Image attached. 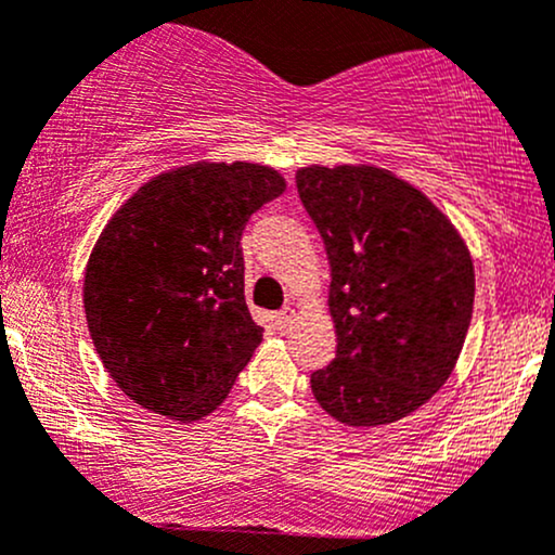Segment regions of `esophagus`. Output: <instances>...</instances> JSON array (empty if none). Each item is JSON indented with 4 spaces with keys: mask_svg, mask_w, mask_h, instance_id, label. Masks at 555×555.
<instances>
[{
    "mask_svg": "<svg viewBox=\"0 0 555 555\" xmlns=\"http://www.w3.org/2000/svg\"><path fill=\"white\" fill-rule=\"evenodd\" d=\"M276 321H279V326H282V328H289L292 321H295V308L287 306L284 310H279Z\"/></svg>",
    "mask_w": 555,
    "mask_h": 555,
    "instance_id": "34e87169",
    "label": "esophagus"
}]
</instances>
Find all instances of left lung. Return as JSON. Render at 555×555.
<instances>
[{"mask_svg": "<svg viewBox=\"0 0 555 555\" xmlns=\"http://www.w3.org/2000/svg\"><path fill=\"white\" fill-rule=\"evenodd\" d=\"M297 192L324 240L337 358L310 374L345 426H382L422 408L453 374L474 308L464 236L429 197L369 163L306 166Z\"/></svg>", "mask_w": 555, "mask_h": 555, "instance_id": "left-lung-1", "label": "left lung"}]
</instances>
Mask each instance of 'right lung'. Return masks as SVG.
<instances>
[{"mask_svg": "<svg viewBox=\"0 0 555 555\" xmlns=\"http://www.w3.org/2000/svg\"><path fill=\"white\" fill-rule=\"evenodd\" d=\"M287 189L260 163L157 173L89 255L83 310L102 366L133 403L192 424L227 400L263 328L245 302L242 231Z\"/></svg>", "mask_w": 555, "mask_h": 555, "instance_id": "obj_1", "label": "right lung"}]
</instances>
